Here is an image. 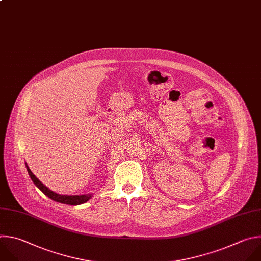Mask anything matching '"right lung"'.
Listing matches in <instances>:
<instances>
[{
  "mask_svg": "<svg viewBox=\"0 0 261 261\" xmlns=\"http://www.w3.org/2000/svg\"><path fill=\"white\" fill-rule=\"evenodd\" d=\"M25 168L28 170V173L32 179V181L34 182V184L49 198H51L52 200L58 201V202H62V203H66V204H70V205H78L81 203H84L86 201H88L91 197H92V193L89 194H82V195H67V194H59L56 193L55 191L50 190L48 187H46L30 170L29 166L25 164Z\"/></svg>",
  "mask_w": 261,
  "mask_h": 261,
  "instance_id": "obj_1",
  "label": "right lung"
}]
</instances>
